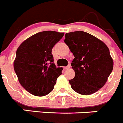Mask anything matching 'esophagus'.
<instances>
[{"label":"esophagus","mask_w":123,"mask_h":123,"mask_svg":"<svg viewBox=\"0 0 123 123\" xmlns=\"http://www.w3.org/2000/svg\"><path fill=\"white\" fill-rule=\"evenodd\" d=\"M70 67H71V65H68V66H67V67H64V69H65V70H67V69H68L69 68H70Z\"/></svg>","instance_id":"esophagus-1"}]
</instances>
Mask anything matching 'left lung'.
<instances>
[{"label": "left lung", "mask_w": 123, "mask_h": 123, "mask_svg": "<svg viewBox=\"0 0 123 123\" xmlns=\"http://www.w3.org/2000/svg\"><path fill=\"white\" fill-rule=\"evenodd\" d=\"M64 42L74 56L71 65L75 76L69 80L73 90L82 95L98 91L105 85L113 68L108 47L81 31L66 33Z\"/></svg>", "instance_id": "1"}]
</instances>
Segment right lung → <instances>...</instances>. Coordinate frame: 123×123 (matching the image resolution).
Instances as JSON below:
<instances>
[{
  "label": "right lung",
  "instance_id": "right-lung-1",
  "mask_svg": "<svg viewBox=\"0 0 123 123\" xmlns=\"http://www.w3.org/2000/svg\"><path fill=\"white\" fill-rule=\"evenodd\" d=\"M63 35L52 31L38 32L17 49L14 69L19 83L30 94L44 96L54 89L63 68L54 63L52 50Z\"/></svg>",
  "mask_w": 123,
  "mask_h": 123
}]
</instances>
